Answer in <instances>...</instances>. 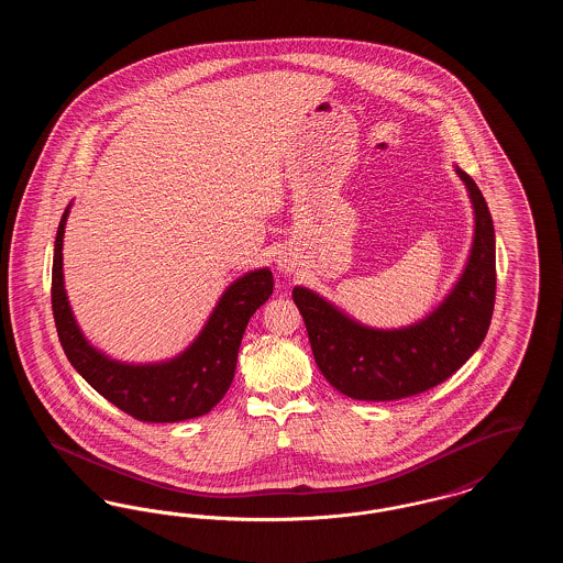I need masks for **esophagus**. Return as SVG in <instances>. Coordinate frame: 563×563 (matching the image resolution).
<instances>
[{
    "label": "esophagus",
    "instance_id": "1",
    "mask_svg": "<svg viewBox=\"0 0 563 563\" xmlns=\"http://www.w3.org/2000/svg\"><path fill=\"white\" fill-rule=\"evenodd\" d=\"M276 264H278V269H280V272H285V274H294L295 272L294 262H291V260H287V257H278V260H276Z\"/></svg>",
    "mask_w": 563,
    "mask_h": 563
}]
</instances>
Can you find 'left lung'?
Masks as SVG:
<instances>
[{"label": "left lung", "mask_w": 563, "mask_h": 563, "mask_svg": "<svg viewBox=\"0 0 563 563\" xmlns=\"http://www.w3.org/2000/svg\"><path fill=\"white\" fill-rule=\"evenodd\" d=\"M455 175L473 205V244L452 291L422 321L374 329L312 289H294L321 374L350 399L397 401L420 395L455 374L482 346L496 299L494 223L482 189L457 166Z\"/></svg>", "instance_id": "left-lung-1"}]
</instances>
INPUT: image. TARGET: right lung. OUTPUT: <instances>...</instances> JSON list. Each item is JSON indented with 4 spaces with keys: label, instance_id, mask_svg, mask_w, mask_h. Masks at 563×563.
<instances>
[{
    "label": "right lung",
    "instance_id": "add662e5",
    "mask_svg": "<svg viewBox=\"0 0 563 563\" xmlns=\"http://www.w3.org/2000/svg\"><path fill=\"white\" fill-rule=\"evenodd\" d=\"M71 205L60 217L53 260V314L60 346L76 372L109 402L141 422H181L205 416L228 393L246 322L266 303L274 278L251 269L219 297L198 338L162 363H122L95 349L71 312L63 280V236Z\"/></svg>",
    "mask_w": 563,
    "mask_h": 563
}]
</instances>
